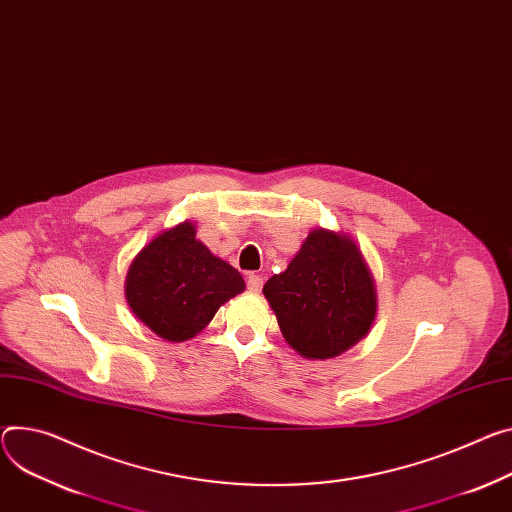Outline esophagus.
Returning a JSON list of instances; mask_svg holds the SVG:
<instances>
[{
	"label": "esophagus",
	"mask_w": 512,
	"mask_h": 512,
	"mask_svg": "<svg viewBox=\"0 0 512 512\" xmlns=\"http://www.w3.org/2000/svg\"><path fill=\"white\" fill-rule=\"evenodd\" d=\"M247 288H249V292L259 294L261 288H263V277L257 275V273H249V277H247Z\"/></svg>",
	"instance_id": "obj_1"
}]
</instances>
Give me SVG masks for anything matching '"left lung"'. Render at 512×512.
I'll use <instances>...</instances> for the list:
<instances>
[{
	"label": "left lung",
	"instance_id": "1",
	"mask_svg": "<svg viewBox=\"0 0 512 512\" xmlns=\"http://www.w3.org/2000/svg\"><path fill=\"white\" fill-rule=\"evenodd\" d=\"M263 294L286 343L304 359L345 353L369 333L378 310L374 275L359 245L329 228H314Z\"/></svg>",
	"mask_w": 512,
	"mask_h": 512
}]
</instances>
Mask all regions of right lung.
<instances>
[{
  "label": "right lung",
  "mask_w": 512,
  "mask_h": 512,
  "mask_svg": "<svg viewBox=\"0 0 512 512\" xmlns=\"http://www.w3.org/2000/svg\"><path fill=\"white\" fill-rule=\"evenodd\" d=\"M241 292L243 275L196 239L192 220L163 230L138 251L124 282L132 314L169 343L194 339Z\"/></svg>",
  "instance_id": "add662e5"
}]
</instances>
